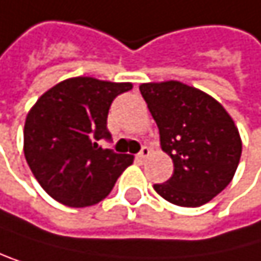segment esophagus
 I'll return each mask as SVG.
<instances>
[{"label": "esophagus", "instance_id": "1", "mask_svg": "<svg viewBox=\"0 0 261 261\" xmlns=\"http://www.w3.org/2000/svg\"><path fill=\"white\" fill-rule=\"evenodd\" d=\"M148 155H150V148L148 147H142V150L136 155V160L138 161H144L145 158H148Z\"/></svg>", "mask_w": 261, "mask_h": 261}]
</instances>
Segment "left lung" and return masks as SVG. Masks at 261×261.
Here are the masks:
<instances>
[{"mask_svg": "<svg viewBox=\"0 0 261 261\" xmlns=\"http://www.w3.org/2000/svg\"><path fill=\"white\" fill-rule=\"evenodd\" d=\"M139 91L174 163L172 177L155 191L178 206L210 202L232 181L241 158L233 119L216 98L180 81L144 83Z\"/></svg>", "mask_w": 261, "mask_h": 261, "instance_id": "1", "label": "left lung"}]
</instances>
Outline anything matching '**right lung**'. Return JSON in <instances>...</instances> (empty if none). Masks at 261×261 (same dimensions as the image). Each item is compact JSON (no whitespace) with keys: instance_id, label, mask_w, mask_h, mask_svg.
<instances>
[{"instance_id":"add662e5","label":"right lung","mask_w":261,"mask_h":261,"mask_svg":"<svg viewBox=\"0 0 261 261\" xmlns=\"http://www.w3.org/2000/svg\"><path fill=\"white\" fill-rule=\"evenodd\" d=\"M132 83L92 76L68 78L40 95L24 120L23 150L39 185L62 205L84 208L101 202L133 156L98 145L109 139L106 120L113 100Z\"/></svg>"}]
</instances>
